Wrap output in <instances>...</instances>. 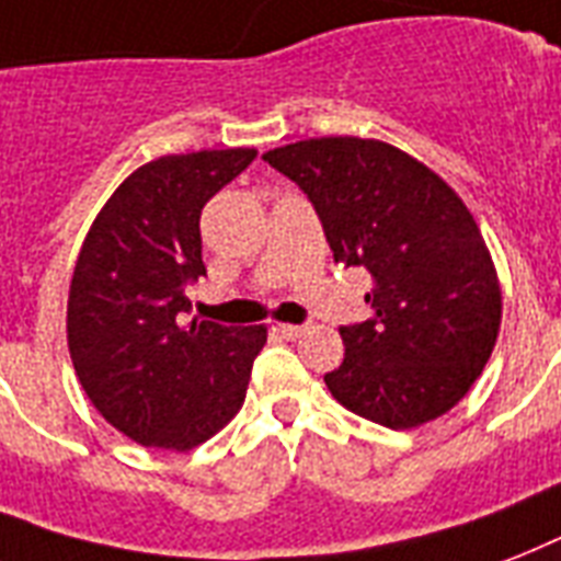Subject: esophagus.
<instances>
[{
    "label": "esophagus",
    "mask_w": 561,
    "mask_h": 561,
    "mask_svg": "<svg viewBox=\"0 0 561 561\" xmlns=\"http://www.w3.org/2000/svg\"><path fill=\"white\" fill-rule=\"evenodd\" d=\"M277 333L284 336V340H301L304 333H307V328L304 324H277Z\"/></svg>",
    "instance_id": "obj_1"
}]
</instances>
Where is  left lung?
Here are the masks:
<instances>
[{"label": "left lung", "instance_id": "left-lung-1", "mask_svg": "<svg viewBox=\"0 0 561 561\" xmlns=\"http://www.w3.org/2000/svg\"><path fill=\"white\" fill-rule=\"evenodd\" d=\"M319 213L333 260L366 268L375 319L340 328L330 394L363 419L412 430L454 410L501 333L494 260L466 202L407 151L312 137L263 154Z\"/></svg>", "mask_w": 561, "mask_h": 561}]
</instances>
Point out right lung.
Listing matches in <instances>:
<instances>
[{"mask_svg": "<svg viewBox=\"0 0 561 561\" xmlns=\"http://www.w3.org/2000/svg\"><path fill=\"white\" fill-rule=\"evenodd\" d=\"M257 149H204L142 163L116 186L78 251L67 342L78 383L142 447L193 450L240 412L266 324L186 321L207 275L202 207Z\"/></svg>", "mask_w": 561, "mask_h": 561, "instance_id": "right-lung-1", "label": "right lung"}]
</instances>
